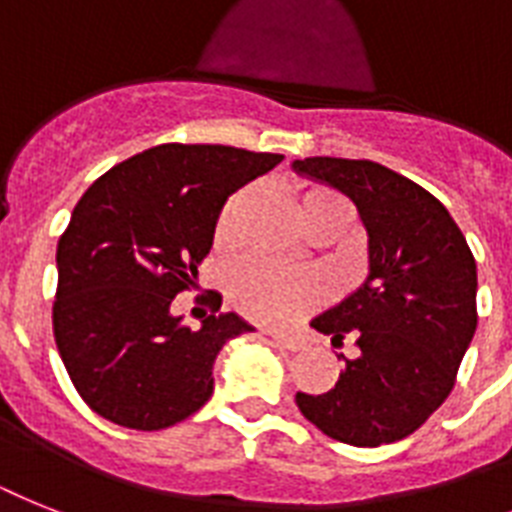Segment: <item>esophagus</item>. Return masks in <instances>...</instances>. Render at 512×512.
<instances>
[{
  "mask_svg": "<svg viewBox=\"0 0 512 512\" xmlns=\"http://www.w3.org/2000/svg\"><path fill=\"white\" fill-rule=\"evenodd\" d=\"M273 342L278 344V347H284V350L289 352H299L302 347H305V342L299 339V336H292V334H278V331H273Z\"/></svg>",
  "mask_w": 512,
  "mask_h": 512,
  "instance_id": "esophagus-1",
  "label": "esophagus"
}]
</instances>
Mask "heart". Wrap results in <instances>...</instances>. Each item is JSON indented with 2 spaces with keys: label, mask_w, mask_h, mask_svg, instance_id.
<instances>
[{
  "label": "heart",
  "mask_w": 512,
  "mask_h": 512,
  "mask_svg": "<svg viewBox=\"0 0 512 512\" xmlns=\"http://www.w3.org/2000/svg\"><path fill=\"white\" fill-rule=\"evenodd\" d=\"M244 205H247V194H234L228 199L226 207L220 210L218 218V239L228 242L234 239L239 220H242ZM344 207L350 205L342 197H336L331 191L313 189L302 197V213L313 210V207ZM328 292L326 278L318 273H305V270H289L278 268L273 263H260V260H249L234 270L231 276V299L234 305L249 318L265 323H292L307 310H313Z\"/></svg>",
  "instance_id": "obj_1"
}]
</instances>
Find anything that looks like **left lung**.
I'll list each match as a JSON object with an SVG mask.
<instances>
[{
  "label": "left lung",
  "mask_w": 512,
  "mask_h": 512,
  "mask_svg": "<svg viewBox=\"0 0 512 512\" xmlns=\"http://www.w3.org/2000/svg\"><path fill=\"white\" fill-rule=\"evenodd\" d=\"M294 170L355 202L371 260L365 284L313 321L334 347L355 339V355H339L334 389L297 392V407L336 442H400L450 397L476 334L473 252L434 194L378 162L305 157Z\"/></svg>",
  "instance_id": "8db88e82"
}]
</instances>
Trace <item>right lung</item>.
Returning <instances> with one entry per match:
<instances>
[{"instance_id": "obj_1", "label": "right lung", "mask_w": 512, "mask_h": 512, "mask_svg": "<svg viewBox=\"0 0 512 512\" xmlns=\"http://www.w3.org/2000/svg\"><path fill=\"white\" fill-rule=\"evenodd\" d=\"M281 160L223 144H160L118 162L78 199L57 242L52 328L94 413L160 431L210 400L220 347L252 326L213 313L191 331L173 299L210 255L223 202Z\"/></svg>"}]
</instances>
